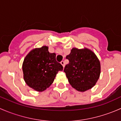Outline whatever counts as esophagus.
Returning <instances> with one entry per match:
<instances>
[{
  "instance_id": "esophagus-1",
  "label": "esophagus",
  "mask_w": 121,
  "mask_h": 121,
  "mask_svg": "<svg viewBox=\"0 0 121 121\" xmlns=\"http://www.w3.org/2000/svg\"><path fill=\"white\" fill-rule=\"evenodd\" d=\"M60 63H61V64H62V65L63 66V68H65V62H64V61L62 60L60 62Z\"/></svg>"
}]
</instances>
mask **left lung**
Instances as JSON below:
<instances>
[{"mask_svg": "<svg viewBox=\"0 0 121 121\" xmlns=\"http://www.w3.org/2000/svg\"><path fill=\"white\" fill-rule=\"evenodd\" d=\"M66 58L69 62L65 67L64 72L72 87L84 92L96 84L100 75L101 66L94 52L87 48H73Z\"/></svg>", "mask_w": 121, "mask_h": 121, "instance_id": "1", "label": "left lung"}]
</instances>
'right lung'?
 Listing matches in <instances>:
<instances>
[{"instance_id":"1","label":"right lung","mask_w":121,"mask_h":121,"mask_svg":"<svg viewBox=\"0 0 121 121\" xmlns=\"http://www.w3.org/2000/svg\"><path fill=\"white\" fill-rule=\"evenodd\" d=\"M24 79L26 84L37 91H43L53 82L63 66L56 60V54L49 53L48 47L43 46L31 51L23 63Z\"/></svg>"}]
</instances>
